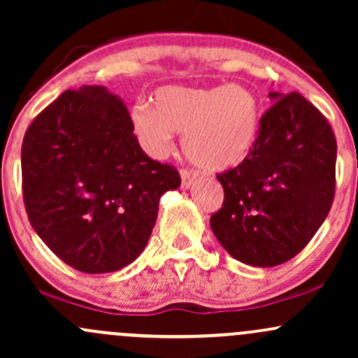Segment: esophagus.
<instances>
[{
	"label": "esophagus",
	"instance_id": "34e87169",
	"mask_svg": "<svg viewBox=\"0 0 358 358\" xmlns=\"http://www.w3.org/2000/svg\"><path fill=\"white\" fill-rule=\"evenodd\" d=\"M196 178L198 176L193 171H189V169H180V182H182V187H189L196 180Z\"/></svg>",
	"mask_w": 358,
	"mask_h": 358
}]
</instances>
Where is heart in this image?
<instances>
[{"label": "heart", "instance_id": "1", "mask_svg": "<svg viewBox=\"0 0 358 358\" xmlns=\"http://www.w3.org/2000/svg\"><path fill=\"white\" fill-rule=\"evenodd\" d=\"M259 121V102L242 85L165 87L153 97V109L147 103L133 109L134 133L148 153L162 157L174 133L184 134V153L203 171L242 162L255 147Z\"/></svg>", "mask_w": 358, "mask_h": 358}]
</instances>
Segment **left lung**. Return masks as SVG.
Wrapping results in <instances>:
<instances>
[{
  "label": "left lung",
  "instance_id": "obj_1",
  "mask_svg": "<svg viewBox=\"0 0 358 358\" xmlns=\"http://www.w3.org/2000/svg\"><path fill=\"white\" fill-rule=\"evenodd\" d=\"M255 147L237 167L217 174L224 205L210 218L230 256L270 268L292 259L331 210L336 138L328 119L299 92H270Z\"/></svg>",
  "mask_w": 358,
  "mask_h": 358
}]
</instances>
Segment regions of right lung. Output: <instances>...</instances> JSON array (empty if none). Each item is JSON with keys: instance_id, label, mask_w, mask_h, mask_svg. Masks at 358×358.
Wrapping results in <instances>:
<instances>
[{"instance_id": "1", "label": "right lung", "mask_w": 358, "mask_h": 358, "mask_svg": "<svg viewBox=\"0 0 358 358\" xmlns=\"http://www.w3.org/2000/svg\"><path fill=\"white\" fill-rule=\"evenodd\" d=\"M128 109L103 87L66 90L25 131L22 191L30 225L83 273H109L145 249L174 165L150 159Z\"/></svg>"}]
</instances>
